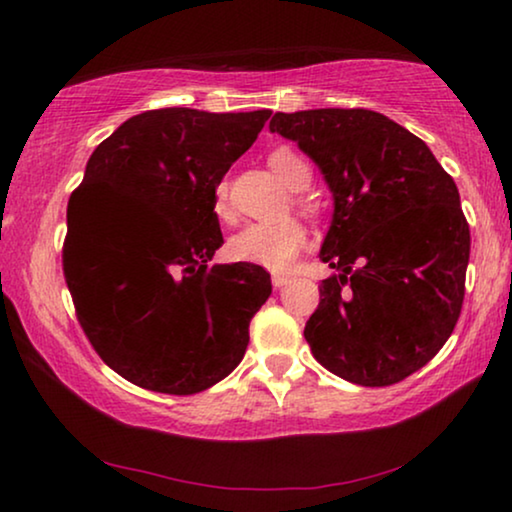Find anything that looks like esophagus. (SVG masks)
Returning a JSON list of instances; mask_svg holds the SVG:
<instances>
[{"instance_id": "34e87169", "label": "esophagus", "mask_w": 512, "mask_h": 512, "mask_svg": "<svg viewBox=\"0 0 512 512\" xmlns=\"http://www.w3.org/2000/svg\"><path fill=\"white\" fill-rule=\"evenodd\" d=\"M284 284H289V275H282V272H275V275H272V286H284Z\"/></svg>"}]
</instances>
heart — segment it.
I'll return each mask as SVG.
<instances>
[{
  "mask_svg": "<svg viewBox=\"0 0 512 512\" xmlns=\"http://www.w3.org/2000/svg\"><path fill=\"white\" fill-rule=\"evenodd\" d=\"M268 163L272 172L289 188H305L310 184V165L291 149H275ZM228 181L214 188V212L226 214ZM307 244V230L296 219H279L265 223H249L228 240V254L237 263L258 265L265 270H286L296 261Z\"/></svg>",
  "mask_w": 512,
  "mask_h": 512,
  "instance_id": "heart-1",
  "label": "heart"
}]
</instances>
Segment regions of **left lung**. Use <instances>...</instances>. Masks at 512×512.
Instances as JSON below:
<instances>
[{"label":"left lung","mask_w":512,"mask_h":512,"mask_svg":"<svg viewBox=\"0 0 512 512\" xmlns=\"http://www.w3.org/2000/svg\"><path fill=\"white\" fill-rule=\"evenodd\" d=\"M333 193L319 258L338 270L305 324L314 359L342 380L389 387L424 368L461 314L471 230L459 191L422 139L370 109L272 116Z\"/></svg>","instance_id":"8db88e82"}]
</instances>
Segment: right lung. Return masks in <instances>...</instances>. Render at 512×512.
Segmentation results:
<instances>
[{
  "label": "right lung",
  "mask_w": 512,
  "mask_h": 512,
  "mask_svg": "<svg viewBox=\"0 0 512 512\" xmlns=\"http://www.w3.org/2000/svg\"><path fill=\"white\" fill-rule=\"evenodd\" d=\"M272 111L170 107L125 121L90 156L67 205L62 270L100 359L158 394L233 373L270 298L258 265H209L223 244L214 188Z\"/></svg>",
  "instance_id": "add662e5"
}]
</instances>
